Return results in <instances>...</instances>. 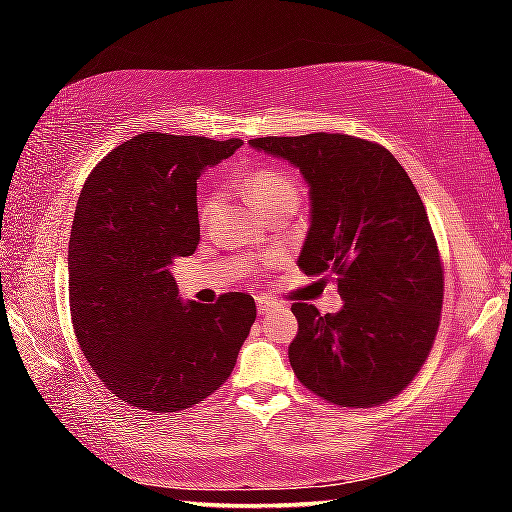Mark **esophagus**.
<instances>
[{"label": "esophagus", "instance_id": "34e87169", "mask_svg": "<svg viewBox=\"0 0 512 512\" xmlns=\"http://www.w3.org/2000/svg\"><path fill=\"white\" fill-rule=\"evenodd\" d=\"M255 302H257V311H259V314H262V316L277 307V302H275L273 298H268V296H257Z\"/></svg>", "mask_w": 512, "mask_h": 512}]
</instances>
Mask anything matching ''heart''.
Instances as JSON below:
<instances>
[{"mask_svg": "<svg viewBox=\"0 0 512 512\" xmlns=\"http://www.w3.org/2000/svg\"><path fill=\"white\" fill-rule=\"evenodd\" d=\"M241 189H244L246 201L255 207L257 212L271 210V207H280L287 203L300 201V189L287 171L275 167H262L250 171L241 180Z\"/></svg>", "mask_w": 512, "mask_h": 512, "instance_id": "obj_1", "label": "heart"}]
</instances>
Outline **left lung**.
<instances>
[{
	"label": "left lung",
	"mask_w": 512,
	"mask_h": 512,
	"mask_svg": "<svg viewBox=\"0 0 512 512\" xmlns=\"http://www.w3.org/2000/svg\"><path fill=\"white\" fill-rule=\"evenodd\" d=\"M248 144L300 169L311 223L298 266L334 275L343 300L325 316L307 302L291 305L293 372L339 406L391 400L427 359L443 307V266L418 189L391 151L352 135Z\"/></svg>",
	"instance_id": "obj_1"
}]
</instances>
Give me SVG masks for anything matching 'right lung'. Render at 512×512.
<instances>
[{
	"label": "right lung",
	"mask_w": 512,
	"mask_h": 512,
	"mask_svg": "<svg viewBox=\"0 0 512 512\" xmlns=\"http://www.w3.org/2000/svg\"><path fill=\"white\" fill-rule=\"evenodd\" d=\"M241 144L135 135L94 167L76 203L67 253L76 339L108 391L142 411H183L212 395L255 323L248 293L201 305L178 296L171 273L201 239L198 176Z\"/></svg>",
	"instance_id": "1"
}]
</instances>
